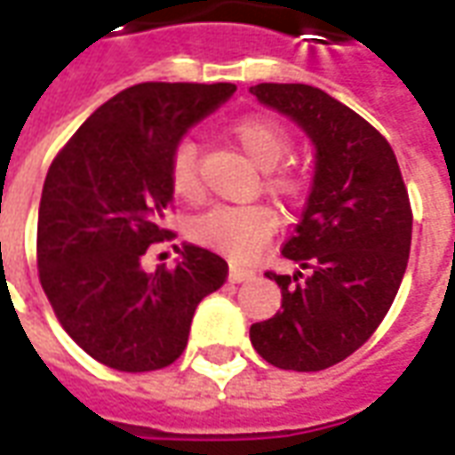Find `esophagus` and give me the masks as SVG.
I'll return each mask as SVG.
<instances>
[{
  "label": "esophagus",
  "mask_w": 455,
  "mask_h": 455,
  "mask_svg": "<svg viewBox=\"0 0 455 455\" xmlns=\"http://www.w3.org/2000/svg\"><path fill=\"white\" fill-rule=\"evenodd\" d=\"M253 277H256V273L248 270V267L231 266V270H228V280L231 283H246V280H253Z\"/></svg>",
  "instance_id": "obj_1"
}]
</instances>
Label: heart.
<instances>
[{"label":"heart","instance_id":"heart-1","mask_svg":"<svg viewBox=\"0 0 455 455\" xmlns=\"http://www.w3.org/2000/svg\"><path fill=\"white\" fill-rule=\"evenodd\" d=\"M231 139L241 153L256 168L266 170L263 188L273 197L283 202H295L305 182L302 175L292 168H277L290 150V133L280 121L270 116H243L231 124ZM168 182L172 195L182 202H197L204 195L202 175H199L197 146L192 140H178L168 158ZM277 217L267 204H234V207H214L207 214L189 224V238L197 246L214 251L228 260L246 263L256 258L275 236Z\"/></svg>","mask_w":455,"mask_h":455}]
</instances>
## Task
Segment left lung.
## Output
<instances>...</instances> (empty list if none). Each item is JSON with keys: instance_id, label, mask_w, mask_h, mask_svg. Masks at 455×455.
<instances>
[{"instance_id": "1", "label": "left lung", "mask_w": 455, "mask_h": 455, "mask_svg": "<svg viewBox=\"0 0 455 455\" xmlns=\"http://www.w3.org/2000/svg\"><path fill=\"white\" fill-rule=\"evenodd\" d=\"M251 94L316 146L309 202L283 246L307 275L267 270L283 312L251 326V343L283 371H324L358 351L395 302L411 246L410 195L387 139L324 90L260 83Z\"/></svg>"}]
</instances>
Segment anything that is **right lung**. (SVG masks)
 <instances>
[{"instance_id":"1","label":"right lung","mask_w":455,"mask_h":455,"mask_svg":"<svg viewBox=\"0 0 455 455\" xmlns=\"http://www.w3.org/2000/svg\"><path fill=\"white\" fill-rule=\"evenodd\" d=\"M236 84L140 83L104 102L48 168L38 207V280L58 322L114 371H160L185 351L197 305L227 283V260L185 246L175 267L143 270L165 228L168 158L182 133Z\"/></svg>"}]
</instances>
